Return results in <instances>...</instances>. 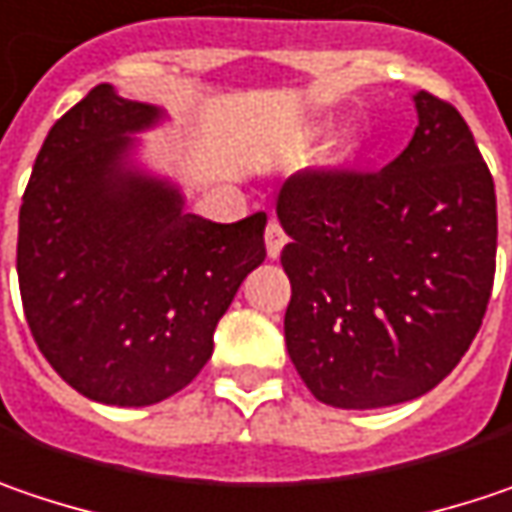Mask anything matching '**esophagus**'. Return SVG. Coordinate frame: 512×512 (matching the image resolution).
<instances>
[{
    "label": "esophagus",
    "instance_id": "obj_1",
    "mask_svg": "<svg viewBox=\"0 0 512 512\" xmlns=\"http://www.w3.org/2000/svg\"><path fill=\"white\" fill-rule=\"evenodd\" d=\"M266 255L272 257V260H278L281 257V252H284V243H286V234L284 228H281V223L278 220H269V226H266Z\"/></svg>",
    "mask_w": 512,
    "mask_h": 512
}]
</instances>
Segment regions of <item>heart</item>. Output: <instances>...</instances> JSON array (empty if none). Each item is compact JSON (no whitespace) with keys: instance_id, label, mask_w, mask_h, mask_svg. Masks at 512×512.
Segmentation results:
<instances>
[{"instance_id":"obj_1","label":"heart","mask_w":512,"mask_h":512,"mask_svg":"<svg viewBox=\"0 0 512 512\" xmlns=\"http://www.w3.org/2000/svg\"><path fill=\"white\" fill-rule=\"evenodd\" d=\"M321 133H324V127H310V130H307V141H313V138H318ZM356 159H359V138H336V141L327 147V153H324V170L342 173V170H350V167L356 165Z\"/></svg>"}]
</instances>
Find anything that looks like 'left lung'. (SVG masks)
<instances>
[{"label": "left lung", "instance_id": "obj_1", "mask_svg": "<svg viewBox=\"0 0 512 512\" xmlns=\"http://www.w3.org/2000/svg\"><path fill=\"white\" fill-rule=\"evenodd\" d=\"M417 130L379 173L289 179L278 220L289 359L313 397L382 408L461 362L496 275V185L461 112L411 95Z\"/></svg>", "mask_w": 512, "mask_h": 512}]
</instances>
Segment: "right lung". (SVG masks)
<instances>
[{
	"instance_id": "1",
	"label": "right lung",
	"mask_w": 512,
	"mask_h": 512,
	"mask_svg": "<svg viewBox=\"0 0 512 512\" xmlns=\"http://www.w3.org/2000/svg\"><path fill=\"white\" fill-rule=\"evenodd\" d=\"M162 106L95 86L51 130L19 208L16 275L31 336L83 397L141 408L182 391L266 257V214L211 223L138 159Z\"/></svg>"
}]
</instances>
